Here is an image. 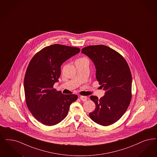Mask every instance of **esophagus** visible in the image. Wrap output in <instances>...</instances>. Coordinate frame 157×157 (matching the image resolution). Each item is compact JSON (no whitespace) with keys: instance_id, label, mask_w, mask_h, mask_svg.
Returning a JSON list of instances; mask_svg holds the SVG:
<instances>
[{"instance_id":"34e87169","label":"esophagus","mask_w":157,"mask_h":157,"mask_svg":"<svg viewBox=\"0 0 157 157\" xmlns=\"http://www.w3.org/2000/svg\"><path fill=\"white\" fill-rule=\"evenodd\" d=\"M80 98L81 101H83V102L86 101L87 100V97L86 96H81V97H80Z\"/></svg>"}]
</instances>
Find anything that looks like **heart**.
Returning <instances> with one entry per match:
<instances>
[{"instance_id":"obj_1","label":"heart","mask_w":157,"mask_h":157,"mask_svg":"<svg viewBox=\"0 0 157 157\" xmlns=\"http://www.w3.org/2000/svg\"><path fill=\"white\" fill-rule=\"evenodd\" d=\"M87 59L85 58H78V59H77L76 62H80V61H82L84 60H86Z\"/></svg>"}]
</instances>
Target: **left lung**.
Segmentation results:
<instances>
[{
	"mask_svg": "<svg viewBox=\"0 0 157 157\" xmlns=\"http://www.w3.org/2000/svg\"><path fill=\"white\" fill-rule=\"evenodd\" d=\"M81 52L93 61L96 78L105 91L100 99L90 97L95 109L89 116L100 125L109 126L123 115L130 103L132 77L130 68L121 54L105 45L85 47Z\"/></svg>",
	"mask_w": 157,
	"mask_h": 157,
	"instance_id": "8db88e82",
	"label": "left lung"
}]
</instances>
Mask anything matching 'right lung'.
<instances>
[{"label": "right lung", "instance_id": "obj_1", "mask_svg": "<svg viewBox=\"0 0 157 157\" xmlns=\"http://www.w3.org/2000/svg\"><path fill=\"white\" fill-rule=\"evenodd\" d=\"M78 48L54 44L45 47L31 60L24 77L25 101L35 119L47 126H53L66 117L70 105L78 98L65 95L53 88L60 76L64 62L80 52Z\"/></svg>", "mask_w": 157, "mask_h": 157}]
</instances>
